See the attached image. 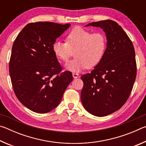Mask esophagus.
Wrapping results in <instances>:
<instances>
[{
	"instance_id": "obj_1",
	"label": "esophagus",
	"mask_w": 146,
	"mask_h": 146,
	"mask_svg": "<svg viewBox=\"0 0 146 146\" xmlns=\"http://www.w3.org/2000/svg\"><path fill=\"white\" fill-rule=\"evenodd\" d=\"M79 75L78 74H77V73H73V77L74 78H78L79 77Z\"/></svg>"
}]
</instances>
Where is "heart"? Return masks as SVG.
<instances>
[{"instance_id":"obj_1","label":"heart","mask_w":146,"mask_h":146,"mask_svg":"<svg viewBox=\"0 0 146 146\" xmlns=\"http://www.w3.org/2000/svg\"><path fill=\"white\" fill-rule=\"evenodd\" d=\"M107 38L101 32L92 33L81 28H76L68 33L66 42L55 40L52 46L55 55L66 62L75 51V58L66 64L67 70L80 72L86 68H92L99 64L105 55Z\"/></svg>"}]
</instances>
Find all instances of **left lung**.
<instances>
[{
	"mask_svg": "<svg viewBox=\"0 0 146 146\" xmlns=\"http://www.w3.org/2000/svg\"><path fill=\"white\" fill-rule=\"evenodd\" d=\"M103 29L107 48L100 62L91 73L81 76V100L91 115L104 117L119 110L131 92L137 75L132 42L115 21L106 20L87 24Z\"/></svg>",
	"mask_w": 146,
	"mask_h": 146,
	"instance_id": "1",
	"label": "left lung"
}]
</instances>
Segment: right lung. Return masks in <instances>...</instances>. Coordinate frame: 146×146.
<instances>
[{
	"mask_svg": "<svg viewBox=\"0 0 146 146\" xmlns=\"http://www.w3.org/2000/svg\"><path fill=\"white\" fill-rule=\"evenodd\" d=\"M70 24L29 23L17 36L12 47L9 71L14 92L32 111L46 113L57 107L73 80L62 68L52 46Z\"/></svg>",
	"mask_w": 146,
	"mask_h": 146,
	"instance_id": "right-lung-1",
	"label": "right lung"
}]
</instances>
